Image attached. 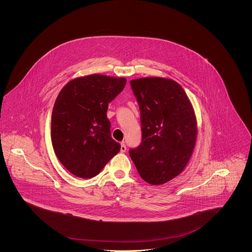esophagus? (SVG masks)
Masks as SVG:
<instances>
[{
  "mask_svg": "<svg viewBox=\"0 0 252 252\" xmlns=\"http://www.w3.org/2000/svg\"><path fill=\"white\" fill-rule=\"evenodd\" d=\"M126 144L125 143L123 142V143H121V152H126Z\"/></svg>",
  "mask_w": 252,
  "mask_h": 252,
  "instance_id": "34e87169",
  "label": "esophagus"
}]
</instances>
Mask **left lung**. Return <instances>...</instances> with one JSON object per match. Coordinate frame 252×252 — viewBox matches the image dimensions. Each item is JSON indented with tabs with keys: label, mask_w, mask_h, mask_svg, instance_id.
<instances>
[{
	"label": "left lung",
	"mask_w": 252,
	"mask_h": 252,
	"mask_svg": "<svg viewBox=\"0 0 252 252\" xmlns=\"http://www.w3.org/2000/svg\"><path fill=\"white\" fill-rule=\"evenodd\" d=\"M141 112L142 143L129 149L141 178L152 185L180 175L192 156L197 126L192 104L172 79L145 77L130 81Z\"/></svg>",
	"instance_id": "left-lung-1"
}]
</instances>
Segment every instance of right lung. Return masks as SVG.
<instances>
[{"instance_id": "1", "label": "right lung", "mask_w": 252, "mask_h": 252, "mask_svg": "<svg viewBox=\"0 0 252 252\" xmlns=\"http://www.w3.org/2000/svg\"><path fill=\"white\" fill-rule=\"evenodd\" d=\"M126 83L124 77L91 74L61 90L52 112L51 138L58 158L72 175L94 178L120 151L107 111Z\"/></svg>"}]
</instances>
